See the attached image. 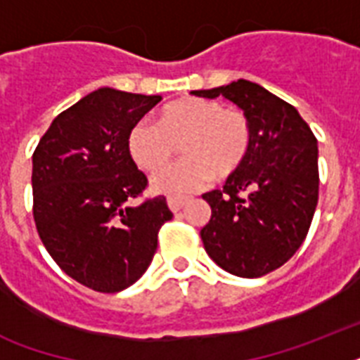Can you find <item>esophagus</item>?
Listing matches in <instances>:
<instances>
[{
  "instance_id": "34e87169",
  "label": "esophagus",
  "mask_w": 360,
  "mask_h": 360,
  "mask_svg": "<svg viewBox=\"0 0 360 360\" xmlns=\"http://www.w3.org/2000/svg\"><path fill=\"white\" fill-rule=\"evenodd\" d=\"M186 202H188V198L186 196H168V207L172 209L174 213L181 211Z\"/></svg>"
}]
</instances>
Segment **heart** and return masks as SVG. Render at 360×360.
<instances>
[{
    "mask_svg": "<svg viewBox=\"0 0 360 360\" xmlns=\"http://www.w3.org/2000/svg\"><path fill=\"white\" fill-rule=\"evenodd\" d=\"M181 145L186 155L153 179V188L185 194L213 179H226L245 164L252 147V124L245 110L213 98L185 97L166 104L157 124L136 123L129 132V153L141 169L157 174Z\"/></svg>",
    "mask_w": 360,
    "mask_h": 360,
    "instance_id": "heart-1",
    "label": "heart"
}]
</instances>
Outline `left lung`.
I'll return each instance as SVG.
<instances>
[{
	"label": "left lung",
	"instance_id": "obj_1",
	"mask_svg": "<svg viewBox=\"0 0 360 360\" xmlns=\"http://www.w3.org/2000/svg\"><path fill=\"white\" fill-rule=\"evenodd\" d=\"M192 95H222L250 120L245 164L222 191L203 194L211 220L200 236L217 265L257 278L282 267L307 239L319 194L318 140L290 103L254 82L237 80Z\"/></svg>",
	"mask_w": 360,
	"mask_h": 360
}]
</instances>
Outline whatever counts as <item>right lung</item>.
I'll return each mask as SVG.
<instances>
[{
	"label": "right lung",
	"mask_w": 360,
	"mask_h": 360,
	"mask_svg": "<svg viewBox=\"0 0 360 360\" xmlns=\"http://www.w3.org/2000/svg\"><path fill=\"white\" fill-rule=\"evenodd\" d=\"M162 101L101 87L56 117L33 151V219L63 273L115 293L146 273L158 231L172 220L166 198H147V177L129 153L130 129Z\"/></svg>",
	"instance_id": "right-lung-1"
}]
</instances>
